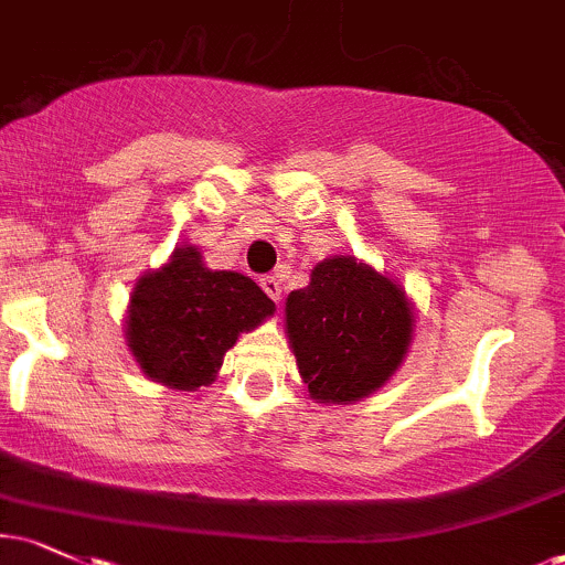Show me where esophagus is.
<instances>
[{
    "label": "esophagus",
    "mask_w": 565,
    "mask_h": 565,
    "mask_svg": "<svg viewBox=\"0 0 565 565\" xmlns=\"http://www.w3.org/2000/svg\"><path fill=\"white\" fill-rule=\"evenodd\" d=\"M260 287H263L265 295L270 297V300L281 302V278H278V276H263Z\"/></svg>",
    "instance_id": "obj_1"
}]
</instances>
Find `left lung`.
<instances>
[{
    "mask_svg": "<svg viewBox=\"0 0 565 565\" xmlns=\"http://www.w3.org/2000/svg\"><path fill=\"white\" fill-rule=\"evenodd\" d=\"M414 332L404 289L355 257H329L287 297V334L316 404H353L393 377Z\"/></svg>",
    "mask_w": 565,
    "mask_h": 565,
    "instance_id": "obj_1",
    "label": "left lung"
}]
</instances>
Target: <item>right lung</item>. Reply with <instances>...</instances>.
I'll use <instances>...</instances> for the list:
<instances>
[{"label":"right lung","instance_id":"1","mask_svg":"<svg viewBox=\"0 0 565 565\" xmlns=\"http://www.w3.org/2000/svg\"><path fill=\"white\" fill-rule=\"evenodd\" d=\"M276 305L249 276L210 270L196 246L140 276L129 297L127 345L146 377L174 391L210 385L238 334L274 316Z\"/></svg>","mask_w":565,"mask_h":565}]
</instances>
